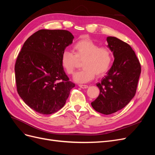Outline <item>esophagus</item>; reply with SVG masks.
<instances>
[{
	"mask_svg": "<svg viewBox=\"0 0 155 155\" xmlns=\"http://www.w3.org/2000/svg\"><path fill=\"white\" fill-rule=\"evenodd\" d=\"M79 87L81 88H88V85H79Z\"/></svg>",
	"mask_w": 155,
	"mask_h": 155,
	"instance_id": "obj_1",
	"label": "esophagus"
}]
</instances>
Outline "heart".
Masks as SVG:
<instances>
[{
    "label": "heart",
    "mask_w": 155,
    "mask_h": 155,
    "mask_svg": "<svg viewBox=\"0 0 155 155\" xmlns=\"http://www.w3.org/2000/svg\"><path fill=\"white\" fill-rule=\"evenodd\" d=\"M72 51L64 50L61 64L67 74H73L79 61H83V68L75 74L74 80L84 83L97 76H102L109 70L112 60L110 50L105 46H99L87 37H82L75 43Z\"/></svg>",
    "instance_id": "1"
}]
</instances>
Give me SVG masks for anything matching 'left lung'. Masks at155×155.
<instances>
[{
	"label": "left lung",
	"instance_id": "8db88e82",
	"mask_svg": "<svg viewBox=\"0 0 155 155\" xmlns=\"http://www.w3.org/2000/svg\"><path fill=\"white\" fill-rule=\"evenodd\" d=\"M114 63L107 75L96 84L100 92L91 103L96 111L110 114L125 107L135 96L141 65L130 45L114 37L107 38Z\"/></svg>",
	"mask_w": 155,
	"mask_h": 155
}]
</instances>
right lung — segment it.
<instances>
[{
    "mask_svg": "<svg viewBox=\"0 0 155 155\" xmlns=\"http://www.w3.org/2000/svg\"><path fill=\"white\" fill-rule=\"evenodd\" d=\"M73 35L64 30H40L28 39L15 64L18 95L25 104L43 114L55 113L64 105L75 84L61 64Z\"/></svg>",
    "mask_w": 155,
    "mask_h": 155,
    "instance_id": "obj_1",
    "label": "right lung"
}]
</instances>
